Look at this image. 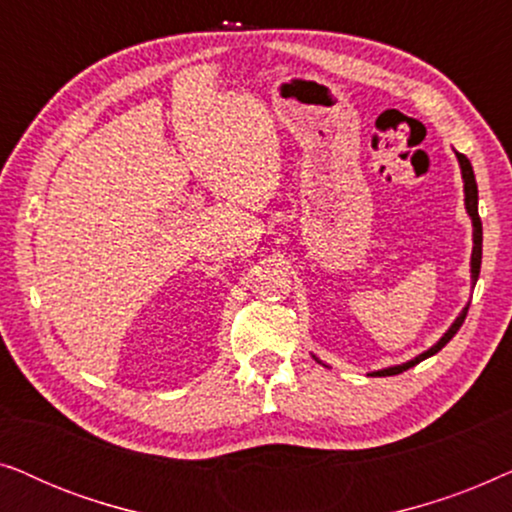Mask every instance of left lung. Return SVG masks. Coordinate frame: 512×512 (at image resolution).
<instances>
[{"label": "left lung", "instance_id": "left-lung-1", "mask_svg": "<svg viewBox=\"0 0 512 512\" xmlns=\"http://www.w3.org/2000/svg\"><path fill=\"white\" fill-rule=\"evenodd\" d=\"M459 158V165H461V177H464V193H466V212L468 216H471L473 221V254H471V277H473V284L478 282V275H480V263H482V221H480V214H478V184H475V174H473V167H471V160H468L464 153H457ZM468 314V305L464 307V312L459 314L457 321L450 326V331H447L443 338H440L436 345H433L431 349H426L424 354L415 356V359L408 361V363H401V366H394V368H384V370H375V373H370L373 377H387V375H398L403 373V370H408L412 366H417L419 361L429 359V356L438 354L440 349H443L447 342H450L454 335H457V331L461 328V324H464Z\"/></svg>", "mask_w": 512, "mask_h": 512}]
</instances>
